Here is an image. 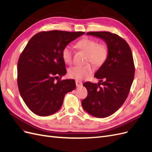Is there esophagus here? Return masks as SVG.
I'll return each mask as SVG.
<instances>
[{"label":"esophagus","instance_id":"1","mask_svg":"<svg viewBox=\"0 0 152 152\" xmlns=\"http://www.w3.org/2000/svg\"><path fill=\"white\" fill-rule=\"evenodd\" d=\"M75 83H76V86L77 87H80L82 86V82L80 80H75Z\"/></svg>","mask_w":152,"mask_h":152}]
</instances>
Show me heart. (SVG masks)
Masks as SVG:
<instances>
[{
    "label": "heart",
    "instance_id": "obj_1",
    "mask_svg": "<svg viewBox=\"0 0 152 152\" xmlns=\"http://www.w3.org/2000/svg\"><path fill=\"white\" fill-rule=\"evenodd\" d=\"M77 49L86 53V61H89L96 66H102L106 61L108 55L107 45L104 43H97L96 40L84 37L77 41L75 44ZM61 56L63 61L70 65L72 63V49L70 45H66L62 49ZM94 72V68L91 63L83 66H75L68 70V75L73 79L83 80L90 76Z\"/></svg>",
    "mask_w": 152,
    "mask_h": 152
}]
</instances>
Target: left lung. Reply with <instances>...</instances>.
Listing matches in <instances>:
<instances>
[{
  "label": "left lung",
  "mask_w": 152,
  "mask_h": 152,
  "mask_svg": "<svg viewBox=\"0 0 152 152\" xmlns=\"http://www.w3.org/2000/svg\"><path fill=\"white\" fill-rule=\"evenodd\" d=\"M87 35L103 39L107 45L106 61L96 72L98 84L86 82L87 97L82 101L86 112L98 118L111 115L125 102L134 77L131 49L126 41L109 31H91Z\"/></svg>",
  "instance_id": "8db88e82"
}]
</instances>
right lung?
I'll list each match as a JSON object with an SVG mask.
<instances>
[{
    "instance_id": "1",
    "label": "right lung",
    "mask_w": 152,
    "mask_h": 152,
    "mask_svg": "<svg viewBox=\"0 0 152 152\" xmlns=\"http://www.w3.org/2000/svg\"><path fill=\"white\" fill-rule=\"evenodd\" d=\"M85 34L52 30L32 37L18 62L17 82L24 102L39 116H48L61 107L65 94L75 89L73 79L57 80L66 73L61 51L73 40Z\"/></svg>"
}]
</instances>
